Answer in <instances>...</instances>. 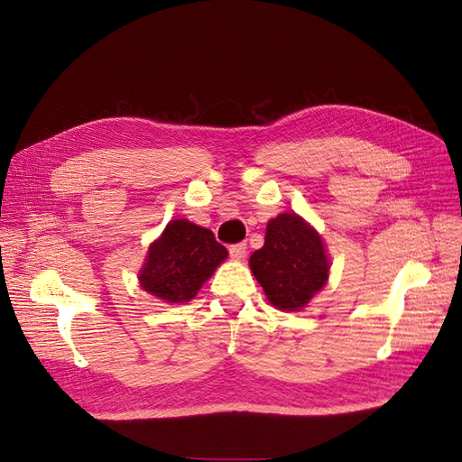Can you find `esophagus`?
<instances>
[{"label": "esophagus", "mask_w": 462, "mask_h": 462, "mask_svg": "<svg viewBox=\"0 0 462 462\" xmlns=\"http://www.w3.org/2000/svg\"><path fill=\"white\" fill-rule=\"evenodd\" d=\"M229 254L233 260H243L246 256V245L245 243H236L229 246Z\"/></svg>", "instance_id": "34e87169"}]
</instances>
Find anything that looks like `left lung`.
Returning a JSON list of instances; mask_svg holds the SVG:
<instances>
[{
	"mask_svg": "<svg viewBox=\"0 0 462 462\" xmlns=\"http://www.w3.org/2000/svg\"><path fill=\"white\" fill-rule=\"evenodd\" d=\"M268 300L282 310H299L326 285L329 262L321 236L297 214H282L265 227L263 246L250 256Z\"/></svg>",
	"mask_w": 462,
	"mask_h": 462,
	"instance_id": "left-lung-1",
	"label": "left lung"
}]
</instances>
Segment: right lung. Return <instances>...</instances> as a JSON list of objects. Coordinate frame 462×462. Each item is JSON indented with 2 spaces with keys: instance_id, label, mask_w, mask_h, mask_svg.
<instances>
[{
  "instance_id": "obj_1",
  "label": "right lung",
  "mask_w": 462,
  "mask_h": 462,
  "mask_svg": "<svg viewBox=\"0 0 462 462\" xmlns=\"http://www.w3.org/2000/svg\"><path fill=\"white\" fill-rule=\"evenodd\" d=\"M227 258V248L209 229L189 219H173L163 235L152 243L141 285L150 295L170 304H183L197 297L206 279Z\"/></svg>"
}]
</instances>
